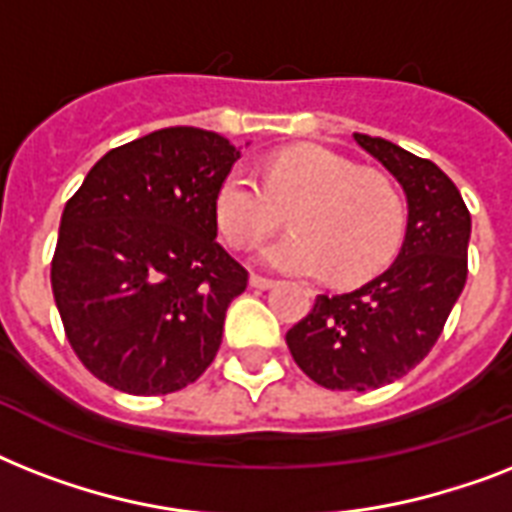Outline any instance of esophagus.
Returning a JSON list of instances; mask_svg holds the SVG:
<instances>
[{
    "label": "esophagus",
    "mask_w": 512,
    "mask_h": 512,
    "mask_svg": "<svg viewBox=\"0 0 512 512\" xmlns=\"http://www.w3.org/2000/svg\"><path fill=\"white\" fill-rule=\"evenodd\" d=\"M249 287H255V289H271V287H276V281H273V279H265V276H257V273H252V276H249Z\"/></svg>",
    "instance_id": "1"
}]
</instances>
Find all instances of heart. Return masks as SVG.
<instances>
[{
  "instance_id": "b5f03b06",
  "label": "heart",
  "mask_w": 512,
  "mask_h": 512,
  "mask_svg": "<svg viewBox=\"0 0 512 512\" xmlns=\"http://www.w3.org/2000/svg\"><path fill=\"white\" fill-rule=\"evenodd\" d=\"M297 231L265 244L263 265L335 284H361L398 255L406 233V201L380 172L361 170L335 148L303 143L279 151L263 180L233 167L217 188V225L233 247H252L284 223Z\"/></svg>"
}]
</instances>
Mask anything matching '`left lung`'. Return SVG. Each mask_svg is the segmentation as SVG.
Instances as JSON below:
<instances>
[{
  "label": "left lung",
  "mask_w": 512,
  "mask_h": 512,
  "mask_svg": "<svg viewBox=\"0 0 512 512\" xmlns=\"http://www.w3.org/2000/svg\"><path fill=\"white\" fill-rule=\"evenodd\" d=\"M356 143L404 185L409 220L388 271L345 295H319L287 332L289 353L329 390H377L404 377L438 342L468 281L470 212L430 159L356 132Z\"/></svg>",
  "instance_id": "8db88e82"
}]
</instances>
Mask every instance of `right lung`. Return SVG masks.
<instances>
[{
  "label": "right lung",
  "instance_id": "add662e5",
  "mask_svg": "<svg viewBox=\"0 0 512 512\" xmlns=\"http://www.w3.org/2000/svg\"><path fill=\"white\" fill-rule=\"evenodd\" d=\"M217 132L167 127L111 148L60 217L52 295L106 385L167 396L207 372L249 273L217 244L215 199L239 159Z\"/></svg>",
  "mask_w": 512,
  "mask_h": 512
}]
</instances>
